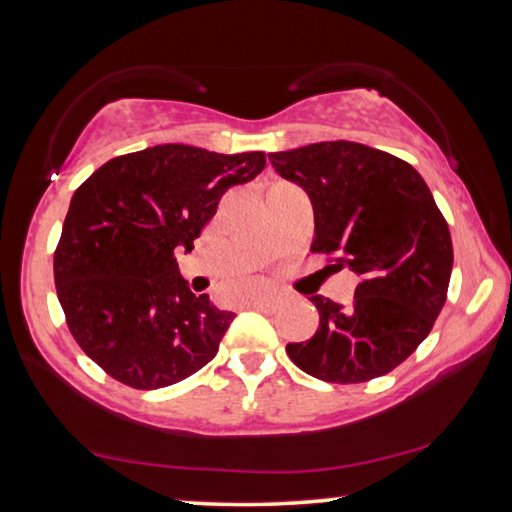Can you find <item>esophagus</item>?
Here are the masks:
<instances>
[{
	"instance_id": "1",
	"label": "esophagus",
	"mask_w": 512,
	"mask_h": 512,
	"mask_svg": "<svg viewBox=\"0 0 512 512\" xmlns=\"http://www.w3.org/2000/svg\"><path fill=\"white\" fill-rule=\"evenodd\" d=\"M253 307L257 311H264V314H273V311L280 307V300L273 298V296H259L253 300Z\"/></svg>"
}]
</instances>
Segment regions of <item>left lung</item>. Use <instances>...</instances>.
Here are the masks:
<instances>
[{"instance_id": "obj_1", "label": "left lung", "mask_w": 512, "mask_h": 512, "mask_svg": "<svg viewBox=\"0 0 512 512\" xmlns=\"http://www.w3.org/2000/svg\"><path fill=\"white\" fill-rule=\"evenodd\" d=\"M314 207L311 253L361 277L350 307L311 296L320 316L287 354L307 375L361 384L386 375L427 339L447 300L454 248L445 216L409 162L357 142L268 153Z\"/></svg>"}]
</instances>
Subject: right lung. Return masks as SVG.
Wrapping results in <instances>:
<instances>
[{
  "label": "right lung",
  "instance_id": "1",
  "mask_svg": "<svg viewBox=\"0 0 512 512\" xmlns=\"http://www.w3.org/2000/svg\"><path fill=\"white\" fill-rule=\"evenodd\" d=\"M264 167L262 151L160 144L108 160L76 189L56 293L76 343L112 379L153 391L214 359L235 314L189 291L173 250L189 253L221 196Z\"/></svg>",
  "mask_w": 512,
  "mask_h": 512
}]
</instances>
